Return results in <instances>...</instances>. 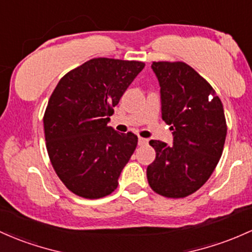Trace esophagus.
Here are the masks:
<instances>
[{"mask_svg":"<svg viewBox=\"0 0 252 252\" xmlns=\"http://www.w3.org/2000/svg\"><path fill=\"white\" fill-rule=\"evenodd\" d=\"M148 143L147 139H143V137H139V146H145Z\"/></svg>","mask_w":252,"mask_h":252,"instance_id":"obj_1","label":"esophagus"}]
</instances>
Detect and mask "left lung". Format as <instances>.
Instances as JSON below:
<instances>
[{"label": "left lung", "mask_w": 252, "mask_h": 252, "mask_svg": "<svg viewBox=\"0 0 252 252\" xmlns=\"http://www.w3.org/2000/svg\"><path fill=\"white\" fill-rule=\"evenodd\" d=\"M160 85L161 117L173 143L151 140L156 160L147 167L152 189L171 198L187 197L208 181L219 162L227 126L215 91L184 62H153Z\"/></svg>", "instance_id": "1"}]
</instances>
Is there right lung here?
Here are the masks:
<instances>
[{"label": "right lung", "instance_id": "add662e5", "mask_svg": "<svg viewBox=\"0 0 252 252\" xmlns=\"http://www.w3.org/2000/svg\"><path fill=\"white\" fill-rule=\"evenodd\" d=\"M143 68L139 61L90 60L65 74L50 96L43 118L46 149L55 172L75 195L94 200L117 188L137 136L107 123Z\"/></svg>", "mask_w": 252, "mask_h": 252}]
</instances>
